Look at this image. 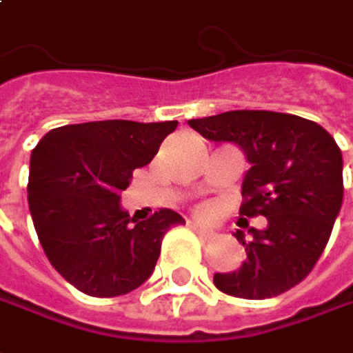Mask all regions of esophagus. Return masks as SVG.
Instances as JSON below:
<instances>
[{"instance_id":"34e87169","label":"esophagus","mask_w":353,"mask_h":353,"mask_svg":"<svg viewBox=\"0 0 353 353\" xmlns=\"http://www.w3.org/2000/svg\"><path fill=\"white\" fill-rule=\"evenodd\" d=\"M188 226L196 232V234H201V236H212V230L208 228V226H204L201 222H188Z\"/></svg>"}]
</instances>
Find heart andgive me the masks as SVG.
Returning <instances> with one entry per match:
<instances>
[{
    "label": "heart",
    "mask_w": 353,
    "mask_h": 353,
    "mask_svg": "<svg viewBox=\"0 0 353 353\" xmlns=\"http://www.w3.org/2000/svg\"><path fill=\"white\" fill-rule=\"evenodd\" d=\"M203 212H206V208H203Z\"/></svg>",
    "instance_id": "heart-1"
}]
</instances>
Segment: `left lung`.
I'll return each mask as SVG.
<instances>
[{
	"mask_svg": "<svg viewBox=\"0 0 353 353\" xmlns=\"http://www.w3.org/2000/svg\"><path fill=\"white\" fill-rule=\"evenodd\" d=\"M214 143H234L250 168L240 216H264L266 228L234 236L246 248L242 266L214 274L228 296L264 300L300 284L326 248L344 199L342 150L318 123L274 111H226L190 119Z\"/></svg>",
	"mask_w": 353,
	"mask_h": 353,
	"instance_id": "obj_1",
	"label": "left lung"
}]
</instances>
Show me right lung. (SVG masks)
<instances>
[{
    "label": "right lung",
    "mask_w": 353,
    "mask_h": 353,
    "mask_svg": "<svg viewBox=\"0 0 353 353\" xmlns=\"http://www.w3.org/2000/svg\"><path fill=\"white\" fill-rule=\"evenodd\" d=\"M179 121H93L49 131L31 152L27 201L53 268L97 298L129 294L149 278L167 230L185 219L161 208L134 221L121 192Z\"/></svg>",
    "instance_id": "obj_1"
}]
</instances>
